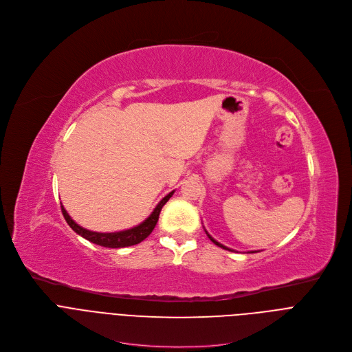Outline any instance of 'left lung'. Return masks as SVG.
Here are the masks:
<instances>
[{"label": "left lung", "mask_w": 352, "mask_h": 352, "mask_svg": "<svg viewBox=\"0 0 352 352\" xmlns=\"http://www.w3.org/2000/svg\"><path fill=\"white\" fill-rule=\"evenodd\" d=\"M205 231H206V230H205ZM206 234H208V236L210 238V241H212L213 243H216L217 246H220V248H223V249H226V250H231V252H235V250H234V249H231V248H227L226 245H223V243L217 242V241H216V239H214V238H213V236H212V235H210V234H209L208 231H206ZM248 254H254V250H250V252H248Z\"/></svg>", "instance_id": "1"}]
</instances>
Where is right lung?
Returning <instances> with one entry per match:
<instances>
[{"label": "right lung", "instance_id": "right-lung-1", "mask_svg": "<svg viewBox=\"0 0 352 352\" xmlns=\"http://www.w3.org/2000/svg\"><path fill=\"white\" fill-rule=\"evenodd\" d=\"M175 190L170 192L167 196H164L160 202L157 204V206L155 208V210L150 213V216L143 220L140 224L128 228V230H122V231H116V232H97V231H90L86 230L83 227H80L79 224H76L72 217L68 214V212L64 209V206L61 205V210L64 214V219L67 220L68 226L80 236H83L85 239L100 245V246H104V248H125V246H132L136 245L139 242H142L144 238H147L152 232L159 221V216L160 212L163 209V206L168 202V199L174 195Z\"/></svg>", "mask_w": 352, "mask_h": 352}]
</instances>
